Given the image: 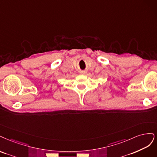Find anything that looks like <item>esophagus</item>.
Instances as JSON below:
<instances>
[{"mask_svg": "<svg viewBox=\"0 0 157 157\" xmlns=\"http://www.w3.org/2000/svg\"><path fill=\"white\" fill-rule=\"evenodd\" d=\"M86 73H87V71H86V70H81L80 71L81 74H85Z\"/></svg>", "mask_w": 157, "mask_h": 157, "instance_id": "obj_1", "label": "esophagus"}]
</instances>
